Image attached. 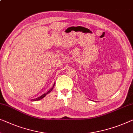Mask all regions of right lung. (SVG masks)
Returning a JSON list of instances; mask_svg holds the SVG:
<instances>
[{
    "mask_svg": "<svg viewBox=\"0 0 133 133\" xmlns=\"http://www.w3.org/2000/svg\"><path fill=\"white\" fill-rule=\"evenodd\" d=\"M54 85H55V83L54 84V85H53V87H52V88H51V89H50V90H49L48 91L46 92V93H45V94H42V96H41L40 97H37V98H35V99H31V101H38V100H41V99H42L43 98H44L48 94H49V92H51V91L52 90V89H53V88H54Z\"/></svg>",
    "mask_w": 133,
    "mask_h": 133,
    "instance_id": "right-lung-1",
    "label": "right lung"
}]
</instances>
